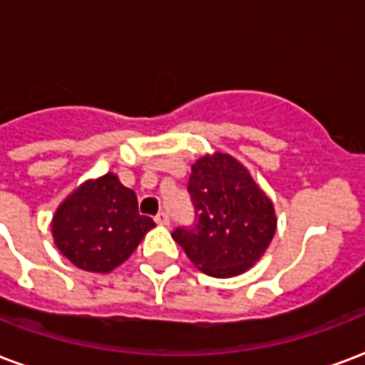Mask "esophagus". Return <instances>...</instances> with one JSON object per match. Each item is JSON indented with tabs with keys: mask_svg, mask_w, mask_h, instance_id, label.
I'll return each mask as SVG.
<instances>
[{
	"mask_svg": "<svg viewBox=\"0 0 365 365\" xmlns=\"http://www.w3.org/2000/svg\"><path fill=\"white\" fill-rule=\"evenodd\" d=\"M155 220H156V224H160V226H168L170 224V218L166 212H158V215L155 217Z\"/></svg>",
	"mask_w": 365,
	"mask_h": 365,
	"instance_id": "34e87169",
	"label": "esophagus"
}]
</instances>
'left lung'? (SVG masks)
<instances>
[{"label":"left lung","instance_id":"left-lung-1","mask_svg":"<svg viewBox=\"0 0 365 365\" xmlns=\"http://www.w3.org/2000/svg\"><path fill=\"white\" fill-rule=\"evenodd\" d=\"M197 222L172 237L193 265L209 277L230 279L250 271L265 255L277 232L274 205L228 153L201 156L190 185Z\"/></svg>","mask_w":365,"mask_h":365}]
</instances>
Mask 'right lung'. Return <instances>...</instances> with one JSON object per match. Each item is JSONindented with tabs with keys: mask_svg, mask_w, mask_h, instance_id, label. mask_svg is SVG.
Instances as JSON below:
<instances>
[{
	"mask_svg": "<svg viewBox=\"0 0 365 365\" xmlns=\"http://www.w3.org/2000/svg\"><path fill=\"white\" fill-rule=\"evenodd\" d=\"M50 226L53 244L73 265L110 272L128 261L155 222L139 215L135 191L108 172L73 190L59 203Z\"/></svg>",
	"mask_w": 365,
	"mask_h": 365,
	"instance_id": "obj_1",
	"label": "right lung"
}]
</instances>
